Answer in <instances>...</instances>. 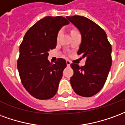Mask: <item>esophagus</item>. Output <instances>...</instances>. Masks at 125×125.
<instances>
[{
    "mask_svg": "<svg viewBox=\"0 0 125 125\" xmlns=\"http://www.w3.org/2000/svg\"><path fill=\"white\" fill-rule=\"evenodd\" d=\"M66 65H67V66H69L70 65H71V62H70V61H68V60H67V61H66Z\"/></svg>",
    "mask_w": 125,
    "mask_h": 125,
    "instance_id": "34e87169",
    "label": "esophagus"
}]
</instances>
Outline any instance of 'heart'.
<instances>
[{
	"instance_id": "obj_1",
	"label": "heart",
	"mask_w": 125,
	"mask_h": 125,
	"mask_svg": "<svg viewBox=\"0 0 125 125\" xmlns=\"http://www.w3.org/2000/svg\"><path fill=\"white\" fill-rule=\"evenodd\" d=\"M62 33V30H60L59 32H58V33H57V36H56V40L57 41H59V39H60V37H61V36ZM76 33H78V32L76 31H73V32H72V35L73 34H76Z\"/></svg>"
}]
</instances>
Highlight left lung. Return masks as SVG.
<instances>
[{
    "instance_id": "left-lung-1",
    "label": "left lung",
    "mask_w": 125,
    "mask_h": 125,
    "mask_svg": "<svg viewBox=\"0 0 125 125\" xmlns=\"http://www.w3.org/2000/svg\"><path fill=\"white\" fill-rule=\"evenodd\" d=\"M81 34L82 42L77 54L86 57L84 66L72 63L74 74L70 82L74 91L90 97L103 87L112 64L111 44L101 27L84 16H66Z\"/></svg>"
}]
</instances>
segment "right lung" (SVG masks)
Listing matches in <instances>:
<instances>
[{
    "mask_svg": "<svg viewBox=\"0 0 125 125\" xmlns=\"http://www.w3.org/2000/svg\"><path fill=\"white\" fill-rule=\"evenodd\" d=\"M69 23L63 16H46L29 29L20 45L19 76L25 89L36 99H49L57 92L66 61L60 58L51 63L48 52L55 49L58 32Z\"/></svg>",
    "mask_w": 125,
    "mask_h": 125,
    "instance_id": "right-lung-1",
    "label": "right lung"
}]
</instances>
